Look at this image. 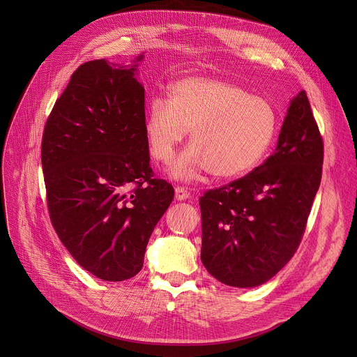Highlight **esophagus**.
Segmentation results:
<instances>
[{
    "mask_svg": "<svg viewBox=\"0 0 357 357\" xmlns=\"http://www.w3.org/2000/svg\"><path fill=\"white\" fill-rule=\"evenodd\" d=\"M190 191L186 190V188H183V186H176L175 188V198L178 199V201H183V199H186V198H190Z\"/></svg>",
    "mask_w": 357,
    "mask_h": 357,
    "instance_id": "obj_1",
    "label": "esophagus"
}]
</instances>
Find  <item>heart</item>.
Instances as JSON below:
<instances>
[{
    "label": "heart",
    "mask_w": 357,
    "mask_h": 357,
    "mask_svg": "<svg viewBox=\"0 0 357 357\" xmlns=\"http://www.w3.org/2000/svg\"><path fill=\"white\" fill-rule=\"evenodd\" d=\"M190 128L191 146L172 172L192 179L201 169L231 179L246 175L266 156L278 130L275 107L230 81L186 77L171 86V97L150 101L144 119L149 152L171 162Z\"/></svg>",
    "instance_id": "heart-1"
}]
</instances>
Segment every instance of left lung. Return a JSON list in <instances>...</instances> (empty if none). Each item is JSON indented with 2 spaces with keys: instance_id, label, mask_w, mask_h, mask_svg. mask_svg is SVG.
Instances as JSON below:
<instances>
[{
  "instance_id": "obj_1",
  "label": "left lung",
  "mask_w": 357,
  "mask_h": 357,
  "mask_svg": "<svg viewBox=\"0 0 357 357\" xmlns=\"http://www.w3.org/2000/svg\"><path fill=\"white\" fill-rule=\"evenodd\" d=\"M324 143L307 92L292 100L275 153L199 198L201 260L221 284H265L295 255L321 182Z\"/></svg>"
}]
</instances>
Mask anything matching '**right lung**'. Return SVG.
<instances>
[{
    "mask_svg": "<svg viewBox=\"0 0 357 357\" xmlns=\"http://www.w3.org/2000/svg\"><path fill=\"white\" fill-rule=\"evenodd\" d=\"M136 66L82 63L42 137L52 226L79 266L109 282L142 271L147 241L175 194L149 165Z\"/></svg>",
    "mask_w": 357,
    "mask_h": 357,
    "instance_id": "add662e5",
    "label": "right lung"
}]
</instances>
